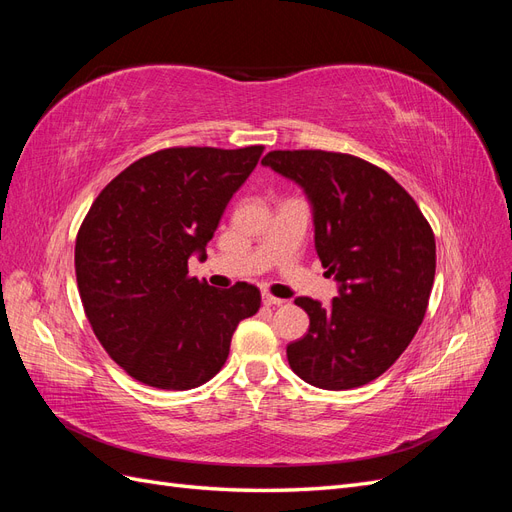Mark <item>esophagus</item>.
Wrapping results in <instances>:
<instances>
[{
	"instance_id": "34e87169",
	"label": "esophagus",
	"mask_w": 512,
	"mask_h": 512,
	"mask_svg": "<svg viewBox=\"0 0 512 512\" xmlns=\"http://www.w3.org/2000/svg\"><path fill=\"white\" fill-rule=\"evenodd\" d=\"M262 303L269 305V307H275V305H282L284 299H277V297H273V294L265 292V294H262Z\"/></svg>"
}]
</instances>
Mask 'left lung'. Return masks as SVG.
<instances>
[{
    "label": "left lung",
    "mask_w": 512,
    "mask_h": 512,
    "mask_svg": "<svg viewBox=\"0 0 512 512\" xmlns=\"http://www.w3.org/2000/svg\"><path fill=\"white\" fill-rule=\"evenodd\" d=\"M271 166L305 190L314 207L316 252L339 294L329 307L294 299L309 329L286 348L307 384L348 391L382 376L425 318L436 275V239L414 198L350 153L269 151Z\"/></svg>",
    "instance_id": "left-lung-1"
}]
</instances>
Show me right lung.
<instances>
[{"label":"right lung","mask_w":512,"mask_h":512,"mask_svg":"<svg viewBox=\"0 0 512 512\" xmlns=\"http://www.w3.org/2000/svg\"><path fill=\"white\" fill-rule=\"evenodd\" d=\"M262 149H160L121 170L87 211L76 284L98 342L134 380L164 391L205 384L224 367L237 324L258 312L256 286L211 288L188 275V258H205Z\"/></svg>","instance_id":"right-lung-1"}]
</instances>
